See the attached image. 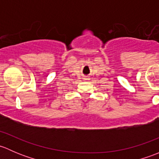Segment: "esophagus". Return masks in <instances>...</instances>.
I'll return each instance as SVG.
<instances>
[{
	"label": "esophagus",
	"mask_w": 159,
	"mask_h": 159,
	"mask_svg": "<svg viewBox=\"0 0 159 159\" xmlns=\"http://www.w3.org/2000/svg\"><path fill=\"white\" fill-rule=\"evenodd\" d=\"M88 80H89V79H88V78H84V81H88Z\"/></svg>",
	"instance_id": "34e87169"
}]
</instances>
